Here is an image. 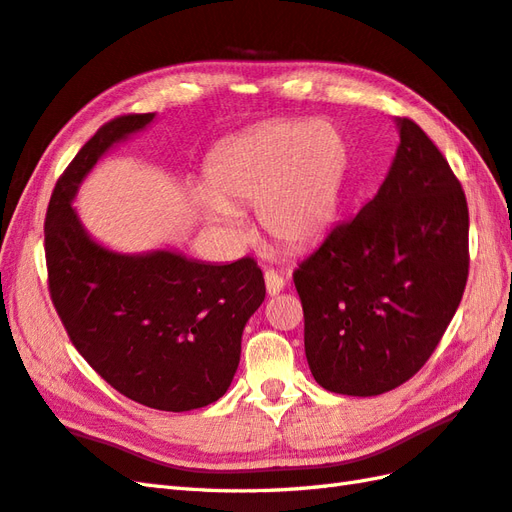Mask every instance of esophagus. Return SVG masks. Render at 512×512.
<instances>
[{
	"mask_svg": "<svg viewBox=\"0 0 512 512\" xmlns=\"http://www.w3.org/2000/svg\"><path fill=\"white\" fill-rule=\"evenodd\" d=\"M264 279H266V292L270 297H275V295H279L281 290H284V286H286V281H284V277H281L279 273H275V270H266V275H264Z\"/></svg>",
	"mask_w": 512,
	"mask_h": 512,
	"instance_id": "esophagus-1",
	"label": "esophagus"
}]
</instances>
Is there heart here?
I'll list each match as a JSON object with an SVG mask.
<instances>
[{
    "mask_svg": "<svg viewBox=\"0 0 512 512\" xmlns=\"http://www.w3.org/2000/svg\"><path fill=\"white\" fill-rule=\"evenodd\" d=\"M347 147L325 121H277L239 134L215 151L195 193L215 233L239 231V209L255 202L264 231L288 246H306L328 231L339 206Z\"/></svg>",
    "mask_w": 512,
    "mask_h": 512,
    "instance_id": "obj_1",
    "label": "heart"
}]
</instances>
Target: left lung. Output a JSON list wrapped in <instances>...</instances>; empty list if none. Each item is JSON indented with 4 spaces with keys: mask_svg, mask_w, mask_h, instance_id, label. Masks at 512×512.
I'll return each instance as SVG.
<instances>
[{
    "mask_svg": "<svg viewBox=\"0 0 512 512\" xmlns=\"http://www.w3.org/2000/svg\"><path fill=\"white\" fill-rule=\"evenodd\" d=\"M398 149L376 195L295 270L314 380L378 396L429 361L469 277V209L431 138L394 118Z\"/></svg>",
    "mask_w": 512,
    "mask_h": 512,
    "instance_id": "8db88e82",
    "label": "left lung"
}]
</instances>
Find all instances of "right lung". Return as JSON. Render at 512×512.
I'll use <instances>...</instances> for the list:
<instances>
[{"mask_svg":"<svg viewBox=\"0 0 512 512\" xmlns=\"http://www.w3.org/2000/svg\"><path fill=\"white\" fill-rule=\"evenodd\" d=\"M154 118H114L59 178L46 215L48 281L70 341L101 378L145 407L191 411L231 387L244 328L266 297L262 270L250 257L211 264L171 248L118 253L72 206L96 162Z\"/></svg>","mask_w":512,"mask_h":512,"instance_id":"right-lung-1","label":"right lung"}]
</instances>
